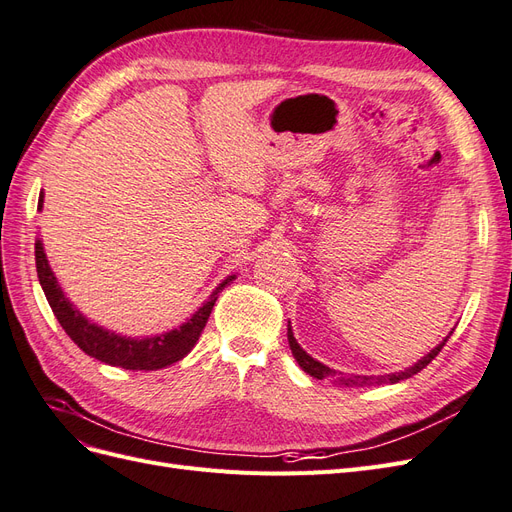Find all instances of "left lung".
Here are the masks:
<instances>
[{
    "label": "left lung",
    "instance_id": "obj_1",
    "mask_svg": "<svg viewBox=\"0 0 512 512\" xmlns=\"http://www.w3.org/2000/svg\"><path fill=\"white\" fill-rule=\"evenodd\" d=\"M455 331V329H453ZM453 331L448 333L442 342L431 348L425 356H421L414 365L406 367L404 371H395V374H384V376H361V374H344V371H335L331 369L329 365H324L320 361H316L314 356H309L301 346L297 339H294V333L290 329V322H288V344H290V350H292V356L297 359V363L301 365V369L305 371V374H309L312 378H329L333 380V384H339V386H374V384H395V382H401V380H408L412 378L414 374H418V371L425 369L433 359H436L438 352L444 348V344L448 342V337L453 335Z\"/></svg>",
    "mask_w": 512,
    "mask_h": 512
}]
</instances>
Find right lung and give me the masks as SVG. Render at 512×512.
<instances>
[{"mask_svg":"<svg viewBox=\"0 0 512 512\" xmlns=\"http://www.w3.org/2000/svg\"><path fill=\"white\" fill-rule=\"evenodd\" d=\"M44 196L40 194L38 198V207L42 209ZM36 271H38V280L40 286L46 294V301H49L55 318L59 320L61 329L68 333L72 342L79 346L85 354L94 356V359L113 365V367H123V369H143V371H153V369H162L181 361L185 354H188L196 342L200 333H203L205 324L209 320L211 309L218 301V294L232 284L235 275H228L222 284H218L209 299L200 305L196 312L185 320L179 329L166 331L160 335H151V337H126L119 335L115 331H108L104 327H98L96 322H91L85 318L79 309H76L70 299L61 290L57 277L46 260L42 241H36Z\"/></svg>","mask_w":512,"mask_h":512,"instance_id":"1","label":"right lung"}]
</instances>
